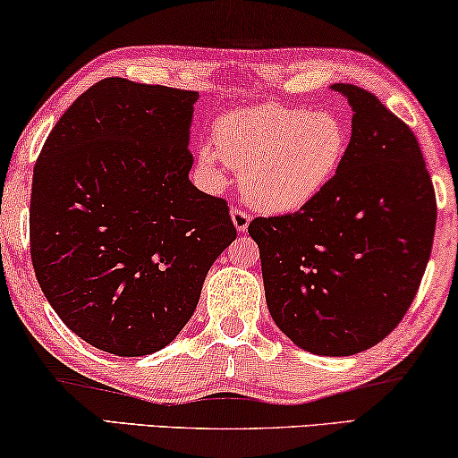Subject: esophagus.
I'll return each instance as SVG.
<instances>
[{"instance_id": "34e87169", "label": "esophagus", "mask_w": 458, "mask_h": 458, "mask_svg": "<svg viewBox=\"0 0 458 458\" xmlns=\"http://www.w3.org/2000/svg\"><path fill=\"white\" fill-rule=\"evenodd\" d=\"M230 217H232V222H234V226H236V230L238 232H244L249 228V224H250V216L247 214V211L244 209H241V208H234L230 211Z\"/></svg>"}]
</instances>
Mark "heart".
<instances>
[{
    "instance_id": "obj_1",
    "label": "heart",
    "mask_w": 458,
    "mask_h": 458,
    "mask_svg": "<svg viewBox=\"0 0 458 458\" xmlns=\"http://www.w3.org/2000/svg\"><path fill=\"white\" fill-rule=\"evenodd\" d=\"M216 149L199 159L217 174L220 164L241 172L249 203L288 214L311 203L336 176L349 151V128L336 112L266 103L220 115Z\"/></svg>"
}]
</instances>
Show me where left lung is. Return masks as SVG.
I'll return each instance as SVG.
<instances>
[{"mask_svg": "<svg viewBox=\"0 0 458 458\" xmlns=\"http://www.w3.org/2000/svg\"><path fill=\"white\" fill-rule=\"evenodd\" d=\"M352 134L326 191L293 214L255 217L276 326L315 355L349 357L384 340L420 291L436 230V192L415 134L376 95L334 85Z\"/></svg>", "mask_w": 458, "mask_h": 458, "instance_id": "left-lung-1", "label": "left lung"}]
</instances>
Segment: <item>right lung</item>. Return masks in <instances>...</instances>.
I'll list each match as a JSON object with an SVG mask.
<instances>
[{"mask_svg":"<svg viewBox=\"0 0 458 458\" xmlns=\"http://www.w3.org/2000/svg\"><path fill=\"white\" fill-rule=\"evenodd\" d=\"M197 91L95 82L33 172L30 257L60 319L95 349L151 355L186 326L236 238L228 203L189 180Z\"/></svg>","mask_w":458,"mask_h":458,"instance_id":"obj_1","label":"right lung"}]
</instances>
